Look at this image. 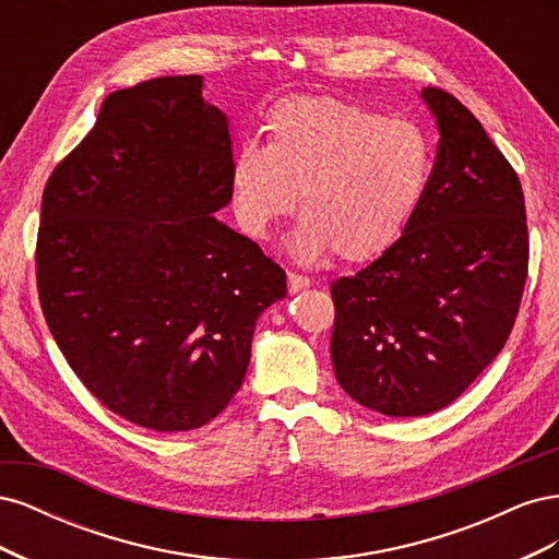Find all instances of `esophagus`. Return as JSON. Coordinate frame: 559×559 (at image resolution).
<instances>
[{
	"label": "esophagus",
	"instance_id": "obj_1",
	"mask_svg": "<svg viewBox=\"0 0 559 559\" xmlns=\"http://www.w3.org/2000/svg\"><path fill=\"white\" fill-rule=\"evenodd\" d=\"M308 286H310V280H308V277L289 273V292H292V294H298V292H302V289H308Z\"/></svg>",
	"mask_w": 559,
	"mask_h": 559
}]
</instances>
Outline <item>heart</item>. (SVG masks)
Masks as SVG:
<instances>
[{
  "mask_svg": "<svg viewBox=\"0 0 559 559\" xmlns=\"http://www.w3.org/2000/svg\"><path fill=\"white\" fill-rule=\"evenodd\" d=\"M265 148L242 146L230 163L235 216L267 238L300 195L292 235L298 261H370L408 226L431 173L427 134L324 95L289 97L265 116Z\"/></svg>",
  "mask_w": 559,
  "mask_h": 559,
  "instance_id": "obj_1",
  "label": "heart"
}]
</instances>
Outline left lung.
I'll use <instances>...</instances> for the list:
<instances>
[{
  "instance_id": "8db88e82",
  "label": "left lung",
  "mask_w": 559,
  "mask_h": 559,
  "mask_svg": "<svg viewBox=\"0 0 559 559\" xmlns=\"http://www.w3.org/2000/svg\"><path fill=\"white\" fill-rule=\"evenodd\" d=\"M438 140L401 238L331 284L337 384L364 408H445L495 361L515 324L530 238L518 175L460 99L421 88Z\"/></svg>"
}]
</instances>
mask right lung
<instances>
[{
  "label": "right lung",
  "mask_w": 559,
  "mask_h": 559,
  "mask_svg": "<svg viewBox=\"0 0 559 559\" xmlns=\"http://www.w3.org/2000/svg\"><path fill=\"white\" fill-rule=\"evenodd\" d=\"M202 76L107 95L41 198L46 324L88 392L132 425L191 431L226 411L284 270L214 216L230 198L228 116Z\"/></svg>",
  "instance_id": "right-lung-1"
}]
</instances>
